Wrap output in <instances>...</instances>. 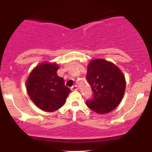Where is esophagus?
<instances>
[{"instance_id": "esophagus-1", "label": "esophagus", "mask_w": 152, "mask_h": 152, "mask_svg": "<svg viewBox=\"0 0 152 152\" xmlns=\"http://www.w3.org/2000/svg\"><path fill=\"white\" fill-rule=\"evenodd\" d=\"M77 89H78V88H77V85H74L73 87H72V88H71V90H72V91H77Z\"/></svg>"}]
</instances>
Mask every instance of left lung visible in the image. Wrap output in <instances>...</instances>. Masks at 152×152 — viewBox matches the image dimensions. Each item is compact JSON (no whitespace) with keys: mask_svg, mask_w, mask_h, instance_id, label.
I'll use <instances>...</instances> for the list:
<instances>
[{"mask_svg":"<svg viewBox=\"0 0 152 152\" xmlns=\"http://www.w3.org/2000/svg\"><path fill=\"white\" fill-rule=\"evenodd\" d=\"M86 76L94 92L92 100L86 103L91 110L105 114L121 103L126 83L124 75L116 64L102 58L94 59L88 64Z\"/></svg>","mask_w":152,"mask_h":152,"instance_id":"obj_1","label":"left lung"}]
</instances>
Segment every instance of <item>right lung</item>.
I'll return each instance as SVG.
<instances>
[{"label": "right lung", "instance_id": "obj_1", "mask_svg": "<svg viewBox=\"0 0 152 152\" xmlns=\"http://www.w3.org/2000/svg\"><path fill=\"white\" fill-rule=\"evenodd\" d=\"M59 68L56 62L36 65L26 80V91L37 107L45 112H54L64 104L71 90L64 79L58 76Z\"/></svg>", "mask_w": 152, "mask_h": 152}]
</instances>
